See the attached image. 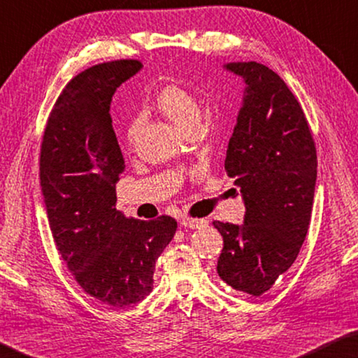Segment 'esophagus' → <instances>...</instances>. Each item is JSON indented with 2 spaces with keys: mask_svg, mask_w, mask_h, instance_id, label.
Returning <instances> with one entry per match:
<instances>
[{
  "mask_svg": "<svg viewBox=\"0 0 358 358\" xmlns=\"http://www.w3.org/2000/svg\"><path fill=\"white\" fill-rule=\"evenodd\" d=\"M208 225V220L205 219H191V217H183L181 219V227L191 228V229H199Z\"/></svg>",
  "mask_w": 358,
  "mask_h": 358,
  "instance_id": "34e87169",
  "label": "esophagus"
}]
</instances>
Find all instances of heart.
<instances>
[{"label": "heart", "instance_id": "1", "mask_svg": "<svg viewBox=\"0 0 358 358\" xmlns=\"http://www.w3.org/2000/svg\"><path fill=\"white\" fill-rule=\"evenodd\" d=\"M155 108L161 115L166 116L169 121L186 133L194 125H199L200 121V103L192 93L180 85H166L158 91L155 96ZM139 130V121L133 119L127 127V141L131 144L135 141L136 133Z\"/></svg>", "mask_w": 358, "mask_h": 358}]
</instances>
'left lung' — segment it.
Returning <instances> with one entry per match:
<instances>
[{
    "label": "left lung",
    "mask_w": 358,
    "mask_h": 358,
    "mask_svg": "<svg viewBox=\"0 0 358 358\" xmlns=\"http://www.w3.org/2000/svg\"><path fill=\"white\" fill-rule=\"evenodd\" d=\"M245 83L225 169L241 187L242 225L214 222L223 237L217 273L234 290L261 296L292 267L309 229L317 150L296 97L268 66L231 62Z\"/></svg>",
    "instance_id": "obj_1"
}]
</instances>
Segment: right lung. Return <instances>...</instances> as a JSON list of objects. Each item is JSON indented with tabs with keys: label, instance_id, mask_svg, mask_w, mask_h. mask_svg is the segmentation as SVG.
<instances>
[{
	"label": "right lung",
	"instance_id": "1",
	"mask_svg": "<svg viewBox=\"0 0 358 358\" xmlns=\"http://www.w3.org/2000/svg\"><path fill=\"white\" fill-rule=\"evenodd\" d=\"M141 68L117 60L77 74L49 115L40 155L55 247L82 289L115 309L152 292L157 259L177 229L169 215L139 220L116 209L124 158L110 105L116 88Z\"/></svg>",
	"mask_w": 358,
	"mask_h": 358
}]
</instances>
